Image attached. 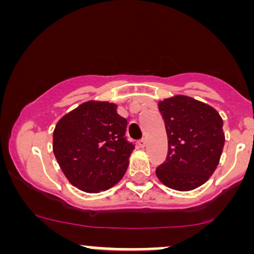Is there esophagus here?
Returning a JSON list of instances; mask_svg holds the SVG:
<instances>
[{"label": "esophagus", "mask_w": 254, "mask_h": 254, "mask_svg": "<svg viewBox=\"0 0 254 254\" xmlns=\"http://www.w3.org/2000/svg\"><path fill=\"white\" fill-rule=\"evenodd\" d=\"M145 144H147V141H145L144 138L139 139V141L137 142V145H138L139 148H144V147H145Z\"/></svg>", "instance_id": "obj_1"}]
</instances>
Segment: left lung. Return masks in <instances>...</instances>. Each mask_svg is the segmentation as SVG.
I'll use <instances>...</instances> for the list:
<instances>
[{
  "mask_svg": "<svg viewBox=\"0 0 254 254\" xmlns=\"http://www.w3.org/2000/svg\"><path fill=\"white\" fill-rule=\"evenodd\" d=\"M168 138V153L156 176L177 191L203 185L216 170L224 145L222 118L209 105L177 95L159 103Z\"/></svg>",
  "mask_w": 254,
  "mask_h": 254,
  "instance_id": "8db88e82",
  "label": "left lung"
}]
</instances>
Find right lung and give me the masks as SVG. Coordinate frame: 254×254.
<instances>
[{
    "label": "right lung",
    "instance_id": "1",
    "mask_svg": "<svg viewBox=\"0 0 254 254\" xmlns=\"http://www.w3.org/2000/svg\"><path fill=\"white\" fill-rule=\"evenodd\" d=\"M115 104L88 101L58 122L54 154L64 176L77 189L98 193L124 176L135 145L125 136L127 122Z\"/></svg>",
    "mask_w": 254,
    "mask_h": 254
}]
</instances>
